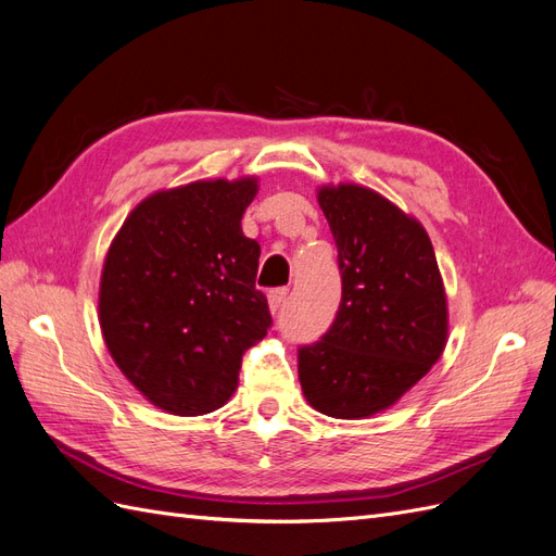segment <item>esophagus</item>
Masks as SVG:
<instances>
[{
    "instance_id": "esophagus-1",
    "label": "esophagus",
    "mask_w": 556,
    "mask_h": 556,
    "mask_svg": "<svg viewBox=\"0 0 556 556\" xmlns=\"http://www.w3.org/2000/svg\"><path fill=\"white\" fill-rule=\"evenodd\" d=\"M288 292H290L288 288H276V290L268 292V306H271L274 313H278L282 308L285 299H288Z\"/></svg>"
}]
</instances>
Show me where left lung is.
I'll use <instances>...</instances> for the list:
<instances>
[{
  "label": "left lung",
  "mask_w": 556,
  "mask_h": 556,
  "mask_svg": "<svg viewBox=\"0 0 556 556\" xmlns=\"http://www.w3.org/2000/svg\"><path fill=\"white\" fill-rule=\"evenodd\" d=\"M339 250L341 304L299 348V380L319 413L359 419L390 408L439 362L447 304L425 227L359 185L317 192Z\"/></svg>",
  "instance_id": "8db88e82"
}]
</instances>
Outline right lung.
<instances>
[{
  "label": "right lung",
  "mask_w": 556,
  "mask_h": 556,
  "mask_svg": "<svg viewBox=\"0 0 556 556\" xmlns=\"http://www.w3.org/2000/svg\"><path fill=\"white\" fill-rule=\"evenodd\" d=\"M255 194V178L157 192L109 248L99 288L106 348L127 380L172 415L223 408L245 350L274 323L255 288L260 243L241 229Z\"/></svg>",
  "instance_id": "right-lung-1"
}]
</instances>
